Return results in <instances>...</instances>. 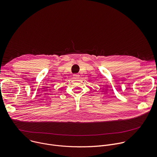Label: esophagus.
<instances>
[{
    "instance_id": "1",
    "label": "esophagus",
    "mask_w": 157,
    "mask_h": 157,
    "mask_svg": "<svg viewBox=\"0 0 157 157\" xmlns=\"http://www.w3.org/2000/svg\"><path fill=\"white\" fill-rule=\"evenodd\" d=\"M73 76H74V78H78L79 76V74H74Z\"/></svg>"
}]
</instances>
